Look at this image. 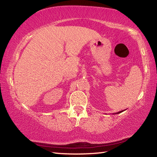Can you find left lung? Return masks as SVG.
Returning a JSON list of instances; mask_svg holds the SVG:
<instances>
[{
	"instance_id": "1",
	"label": "left lung",
	"mask_w": 157,
	"mask_h": 157,
	"mask_svg": "<svg viewBox=\"0 0 157 157\" xmlns=\"http://www.w3.org/2000/svg\"><path fill=\"white\" fill-rule=\"evenodd\" d=\"M124 111V110H123ZM123 111H119V112H117V113H115V114H118V113H121V112H123ZM114 114V113H113Z\"/></svg>"
}]
</instances>
